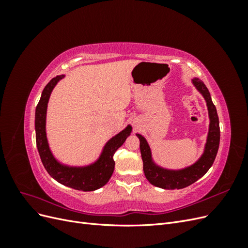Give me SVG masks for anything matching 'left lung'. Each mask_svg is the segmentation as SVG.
<instances>
[{
	"instance_id": "left-lung-1",
	"label": "left lung",
	"mask_w": 248,
	"mask_h": 248,
	"mask_svg": "<svg viewBox=\"0 0 248 248\" xmlns=\"http://www.w3.org/2000/svg\"><path fill=\"white\" fill-rule=\"evenodd\" d=\"M193 84L199 89V91L202 94V96L205 97L210 116V129L205 153L202 154V158L197 163H194L192 167L188 169L178 171L167 170L156 167L152 162L151 151H150V148L147 144L146 140L142 138L140 134H138V137L140 139L141 159L142 163H144L145 176L150 183L154 186L160 187V188L181 189L198 181V180L204 176L208 171V170L211 168L215 160L217 151H218L220 140V129L216 108L212 102L211 97H210V93L204 82L199 78H194Z\"/></svg>"
}]
</instances>
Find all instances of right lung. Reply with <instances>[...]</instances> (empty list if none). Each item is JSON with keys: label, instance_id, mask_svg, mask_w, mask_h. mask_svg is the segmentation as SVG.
<instances>
[{"label": "right lung", "instance_id": "obj_1", "mask_svg": "<svg viewBox=\"0 0 248 248\" xmlns=\"http://www.w3.org/2000/svg\"><path fill=\"white\" fill-rule=\"evenodd\" d=\"M62 78L63 76H59L50 79L46 88L43 89L41 98L36 107L35 129L37 149H38L44 168L58 182L77 190L92 191L100 188L108 182L115 169L114 154L124 144L125 140L130 134L131 127L127 126L123 131L117 134L108 142L99 160L93 166L82 169L61 166L49 151L46 133V116L49 95L57 82Z\"/></svg>", "mask_w": 248, "mask_h": 248}]
</instances>
